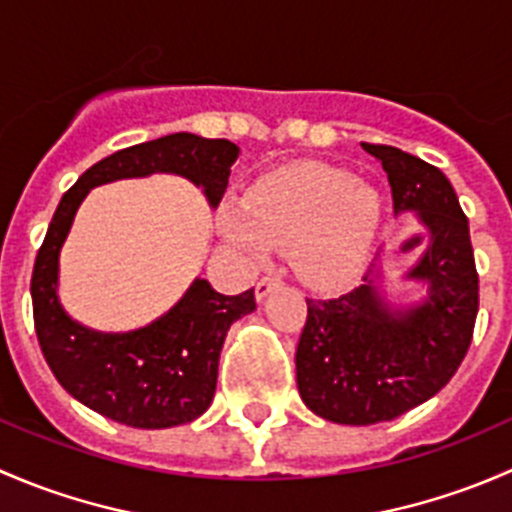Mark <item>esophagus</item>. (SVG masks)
Instances as JSON below:
<instances>
[{"instance_id": "1", "label": "esophagus", "mask_w": 512, "mask_h": 512, "mask_svg": "<svg viewBox=\"0 0 512 512\" xmlns=\"http://www.w3.org/2000/svg\"><path fill=\"white\" fill-rule=\"evenodd\" d=\"M282 285V280L280 277H275V275H265L262 277L260 282H257V287H255V294H257V299H265L267 294L270 292H275L277 287Z\"/></svg>"}]
</instances>
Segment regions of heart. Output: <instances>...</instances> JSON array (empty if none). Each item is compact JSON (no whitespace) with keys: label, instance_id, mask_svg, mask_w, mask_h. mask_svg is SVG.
Wrapping results in <instances>:
<instances>
[{"label":"heart","instance_id":"b5f03b06","mask_svg":"<svg viewBox=\"0 0 512 512\" xmlns=\"http://www.w3.org/2000/svg\"><path fill=\"white\" fill-rule=\"evenodd\" d=\"M381 225V198L371 185L334 165L304 163L262 180L245 205L220 215L225 237L262 255L292 247V265L309 285L334 289L364 267Z\"/></svg>","mask_w":512,"mask_h":512}]
</instances>
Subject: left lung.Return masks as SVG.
<instances>
[{"instance_id": "left-lung-1", "label": "left lung", "mask_w": 512, "mask_h": 512, "mask_svg": "<svg viewBox=\"0 0 512 512\" xmlns=\"http://www.w3.org/2000/svg\"><path fill=\"white\" fill-rule=\"evenodd\" d=\"M384 165L394 210H418L431 242L411 280L428 282L414 309H389L366 272L334 299L307 297L297 344V386L309 411L334 423L391 421L436 396L461 366L478 314V272L468 218L436 165L381 143H361Z\"/></svg>"}]
</instances>
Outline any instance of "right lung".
Segmentation results:
<instances>
[{"instance_id":"add662e5","label":"right lung","mask_w":512,"mask_h":512,"mask_svg":"<svg viewBox=\"0 0 512 512\" xmlns=\"http://www.w3.org/2000/svg\"><path fill=\"white\" fill-rule=\"evenodd\" d=\"M237 153L240 148L225 138L173 133L98 160L61 198L34 262V327L56 381L96 414L133 428H170L205 414L227 329L257 304L255 289L227 297L208 280H195L165 317L138 332L101 334L81 327L56 297L59 250L76 208L94 185L151 173L185 175L203 185L210 205H218Z\"/></svg>"}]
</instances>
